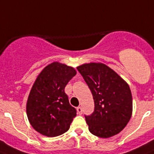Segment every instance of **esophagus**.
<instances>
[{
	"label": "esophagus",
	"instance_id": "34e87169",
	"mask_svg": "<svg viewBox=\"0 0 154 154\" xmlns=\"http://www.w3.org/2000/svg\"><path fill=\"white\" fill-rule=\"evenodd\" d=\"M77 113H79V114H82V108L81 106L77 108Z\"/></svg>",
	"mask_w": 154,
	"mask_h": 154
}]
</instances>
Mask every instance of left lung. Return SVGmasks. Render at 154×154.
I'll return each instance as SVG.
<instances>
[{
	"label": "left lung",
	"mask_w": 154,
	"mask_h": 154,
	"mask_svg": "<svg viewBox=\"0 0 154 154\" xmlns=\"http://www.w3.org/2000/svg\"><path fill=\"white\" fill-rule=\"evenodd\" d=\"M77 69L94 97V112L85 116L90 133L102 138L119 134L133 112V98L128 83L103 63H86Z\"/></svg>",
	"instance_id": "1"
}]
</instances>
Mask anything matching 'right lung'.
<instances>
[{
	"label": "right lung",
	"mask_w": 154,
	"mask_h": 154,
	"mask_svg": "<svg viewBox=\"0 0 154 154\" xmlns=\"http://www.w3.org/2000/svg\"><path fill=\"white\" fill-rule=\"evenodd\" d=\"M76 74L74 68L55 61L37 76L26 103L28 119L36 131L54 137L69 130L77 110L70 105L65 87Z\"/></svg>",
	"instance_id": "add662e5"
}]
</instances>
